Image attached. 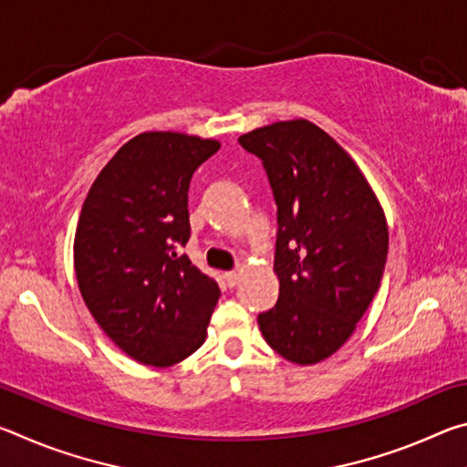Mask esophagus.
Instances as JSON below:
<instances>
[{
    "label": "esophagus",
    "mask_w": 467,
    "mask_h": 467,
    "mask_svg": "<svg viewBox=\"0 0 467 467\" xmlns=\"http://www.w3.org/2000/svg\"><path fill=\"white\" fill-rule=\"evenodd\" d=\"M224 280H226L228 286H236V284H239V280H241V274L226 272V274H224Z\"/></svg>",
    "instance_id": "34e87169"
}]
</instances>
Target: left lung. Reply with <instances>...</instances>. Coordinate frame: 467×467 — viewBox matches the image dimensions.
I'll return each instance as SVG.
<instances>
[{"label": "left lung", "instance_id": "8db88e82", "mask_svg": "<svg viewBox=\"0 0 467 467\" xmlns=\"http://www.w3.org/2000/svg\"><path fill=\"white\" fill-rule=\"evenodd\" d=\"M278 205L274 272L280 295L259 329L295 365H317L354 334L383 278L389 231L352 156L306 119L243 133Z\"/></svg>", "mask_w": 467, "mask_h": 467}]
</instances>
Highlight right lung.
<instances>
[{
	"instance_id": "1",
	"label": "right lung",
	"mask_w": 467,
	"mask_h": 467,
	"mask_svg": "<svg viewBox=\"0 0 467 467\" xmlns=\"http://www.w3.org/2000/svg\"><path fill=\"white\" fill-rule=\"evenodd\" d=\"M220 141L144 131L99 172L74 239L78 286L100 329L133 360L172 367L205 342L220 288L179 255L187 193Z\"/></svg>"
}]
</instances>
